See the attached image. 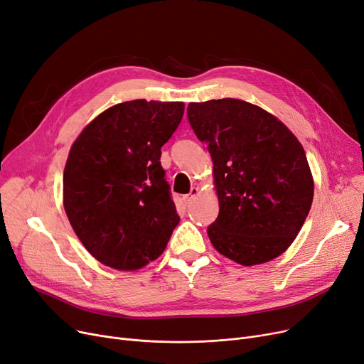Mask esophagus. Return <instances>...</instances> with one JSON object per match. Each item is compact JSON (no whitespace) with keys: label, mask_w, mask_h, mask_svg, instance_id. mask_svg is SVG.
I'll list each match as a JSON object with an SVG mask.
<instances>
[{"label":"esophagus","mask_w":364,"mask_h":364,"mask_svg":"<svg viewBox=\"0 0 364 364\" xmlns=\"http://www.w3.org/2000/svg\"><path fill=\"white\" fill-rule=\"evenodd\" d=\"M199 192H200V191H199V187H192V188H191V192H188V193L184 196V202H186V203H188V202H191L195 196H198V195H199Z\"/></svg>","instance_id":"obj_1"}]
</instances>
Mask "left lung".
<instances>
[{"mask_svg": "<svg viewBox=\"0 0 364 364\" xmlns=\"http://www.w3.org/2000/svg\"><path fill=\"white\" fill-rule=\"evenodd\" d=\"M187 116L213 159V247L242 266L281 256L302 229L314 178L302 144L278 117L242 100L191 102Z\"/></svg>", "mask_w": 364, "mask_h": 364, "instance_id": "8db88e82", "label": "left lung"}]
</instances>
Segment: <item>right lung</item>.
<instances>
[{
  "label": "right lung",
  "instance_id": "obj_1",
  "mask_svg": "<svg viewBox=\"0 0 364 364\" xmlns=\"http://www.w3.org/2000/svg\"><path fill=\"white\" fill-rule=\"evenodd\" d=\"M184 102L134 100L95 117L73 143L64 169V208L90 255L117 271L159 257L180 217L161 149Z\"/></svg>",
  "mask_w": 364,
  "mask_h": 364
}]
</instances>
